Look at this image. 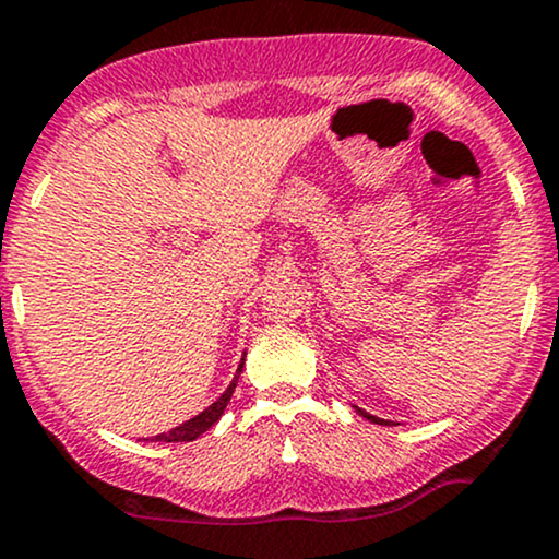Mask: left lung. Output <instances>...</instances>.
<instances>
[{
    "label": "left lung",
    "mask_w": 559,
    "mask_h": 559,
    "mask_svg": "<svg viewBox=\"0 0 559 559\" xmlns=\"http://www.w3.org/2000/svg\"><path fill=\"white\" fill-rule=\"evenodd\" d=\"M356 412H359L361 416H365V419H369V421H374V425H388V427H390V421H388V419H380V416H372V414L361 412V408H359V406H356Z\"/></svg>",
    "instance_id": "1"
}]
</instances>
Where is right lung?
<instances>
[{"label": "right lung", "mask_w": 559, "mask_h": 559, "mask_svg": "<svg viewBox=\"0 0 559 559\" xmlns=\"http://www.w3.org/2000/svg\"><path fill=\"white\" fill-rule=\"evenodd\" d=\"M241 367H245V359L239 361L237 374H234V380L228 382V388L224 390V393H221V399H215L211 406L203 408V412H200L198 416H192V419H187L185 425L174 427V429H169V432H164V435L151 437V440H156V442H190V440H198V437L203 435V432H207V429H211L215 421L221 419V414H224V408L228 406V401H231L234 388H237V382H239Z\"/></svg>", "instance_id": "obj_1"}]
</instances>
